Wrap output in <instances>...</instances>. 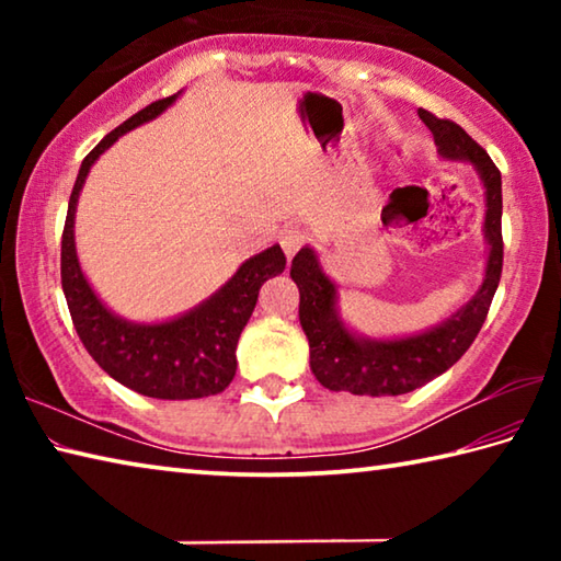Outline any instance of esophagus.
<instances>
[{"instance_id": "1", "label": "esophagus", "mask_w": 561, "mask_h": 561, "mask_svg": "<svg viewBox=\"0 0 561 561\" xmlns=\"http://www.w3.org/2000/svg\"><path fill=\"white\" fill-rule=\"evenodd\" d=\"M279 242H282L284 254H287V260H291L294 254L301 250L304 242H307V234H304L301 230H297V227H289V230L282 232V240Z\"/></svg>"}]
</instances>
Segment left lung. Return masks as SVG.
Masks as SVG:
<instances>
[{"label":"left lung","mask_w":561,"mask_h":561,"mask_svg":"<svg viewBox=\"0 0 561 561\" xmlns=\"http://www.w3.org/2000/svg\"><path fill=\"white\" fill-rule=\"evenodd\" d=\"M417 116L433 133L443 160L470 163L485 190L488 244L485 277L478 291L458 311L425 331L393 339L356 334L339 309V287L321 267L314 247L304 244L291 260V279L299 287V321L309 339V366L329 391L354 396H401L433 381L458 360L485 324L490 301L502 274V175L490 156L458 123L435 118L417 108Z\"/></svg>","instance_id":"obj_1"}]
</instances>
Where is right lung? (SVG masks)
<instances>
[{
  "label": "right lung",
  "mask_w": 561,
  "mask_h": 561,
  "mask_svg": "<svg viewBox=\"0 0 561 561\" xmlns=\"http://www.w3.org/2000/svg\"><path fill=\"white\" fill-rule=\"evenodd\" d=\"M180 93L156 101L111 130L83 158L71 190L61 240V287L76 334L93 360L130 391L160 401H190L225 391L237 371V341L250 321L262 284L287 267L282 247L244 260L220 289L197 307L165 321H130L111 311L83 274L76 254V205L89 170L116 140L133 128L158 118Z\"/></svg>",
  "instance_id": "right-lung-1"
}]
</instances>
